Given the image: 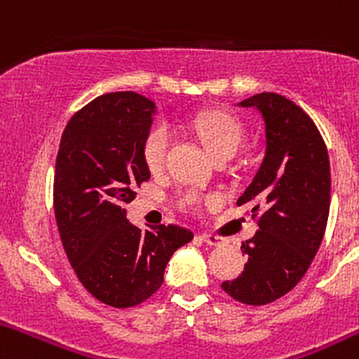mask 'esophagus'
Instances as JSON below:
<instances>
[{
    "mask_svg": "<svg viewBox=\"0 0 359 359\" xmlns=\"http://www.w3.org/2000/svg\"><path fill=\"white\" fill-rule=\"evenodd\" d=\"M199 239H201L203 243L210 244V246H219V244H223V239H219L217 236H210V233H203V236H199Z\"/></svg>",
    "mask_w": 359,
    "mask_h": 359,
    "instance_id": "obj_1",
    "label": "esophagus"
}]
</instances>
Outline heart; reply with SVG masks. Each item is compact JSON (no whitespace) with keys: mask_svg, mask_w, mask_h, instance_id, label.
Wrapping results in <instances>:
<instances>
[{"mask_svg":"<svg viewBox=\"0 0 359 359\" xmlns=\"http://www.w3.org/2000/svg\"><path fill=\"white\" fill-rule=\"evenodd\" d=\"M196 135L214 158L236 154L243 140V131L236 118L223 111H205L192 120ZM172 131L167 123H160L147 133L144 140V160L151 170H158L167 160ZM198 196H189L187 203L194 205Z\"/></svg>","mask_w":359,"mask_h":359,"instance_id":"obj_1","label":"heart"}]
</instances>
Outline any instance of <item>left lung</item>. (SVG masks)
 <instances>
[{
    "mask_svg": "<svg viewBox=\"0 0 359 359\" xmlns=\"http://www.w3.org/2000/svg\"><path fill=\"white\" fill-rule=\"evenodd\" d=\"M237 106L264 120L266 151L255 177L237 199L252 203L259 231L243 243L244 271L221 284L237 302L264 306L297 286L322 244L331 203L327 147L302 107L277 93H259Z\"/></svg>",
    "mask_w": 359,
    "mask_h": 359,
    "instance_id": "8db88e82",
    "label": "left lung"
}]
</instances>
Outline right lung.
Returning <instances> with one entry per match:
<instances>
[{
    "label": "right lung",
    "instance_id": "right-lung-1",
    "mask_svg": "<svg viewBox=\"0 0 359 359\" xmlns=\"http://www.w3.org/2000/svg\"><path fill=\"white\" fill-rule=\"evenodd\" d=\"M156 104L135 93L97 97L62 133L53 208L62 246L82 286L113 307H133L163 284L165 266L194 233L176 224L142 231L126 219L136 185L151 177L144 140Z\"/></svg>",
    "mask_w": 359,
    "mask_h": 359
}]
</instances>
